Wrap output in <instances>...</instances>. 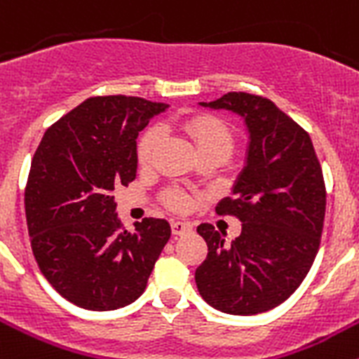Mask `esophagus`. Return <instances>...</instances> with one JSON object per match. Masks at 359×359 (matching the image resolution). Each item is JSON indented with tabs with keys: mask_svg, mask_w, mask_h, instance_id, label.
<instances>
[{
	"mask_svg": "<svg viewBox=\"0 0 359 359\" xmlns=\"http://www.w3.org/2000/svg\"><path fill=\"white\" fill-rule=\"evenodd\" d=\"M170 228H172L174 236H183V233L192 231V224L185 223V221H172V223H170Z\"/></svg>",
	"mask_w": 359,
	"mask_h": 359,
	"instance_id": "obj_1",
	"label": "esophagus"
}]
</instances>
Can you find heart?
Instances as JSON below:
<instances>
[{"instance_id": "b5f03b06", "label": "heart", "mask_w": 359, "mask_h": 359, "mask_svg": "<svg viewBox=\"0 0 359 359\" xmlns=\"http://www.w3.org/2000/svg\"><path fill=\"white\" fill-rule=\"evenodd\" d=\"M182 128L185 129L187 135L192 138L199 154H219L226 160L230 152L233 151L236 136L233 131L228 128V123L214 115H196L183 120ZM163 131L158 126H152L142 135L138 142V161L142 165H149L154 158L158 145L161 142ZM165 205L174 212H185L192 205V199L185 190L170 187L163 192Z\"/></svg>"}]
</instances>
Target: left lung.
Instances as JSON below:
<instances>
[{
	"label": "left lung",
	"instance_id": "8db88e82",
	"mask_svg": "<svg viewBox=\"0 0 359 359\" xmlns=\"http://www.w3.org/2000/svg\"><path fill=\"white\" fill-rule=\"evenodd\" d=\"M210 109L239 115L248 129L246 163L219 215H236L241 236L224 243L203 223L198 233L208 255L196 269L203 300L228 315H259L297 291L320 248L325 217V183L309 135L271 100L231 91Z\"/></svg>",
	"mask_w": 359,
	"mask_h": 359
}]
</instances>
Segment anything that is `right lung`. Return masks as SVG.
Returning <instances> with one entry per match:
<instances>
[{
  "label": "right lung",
  "instance_id": "1",
  "mask_svg": "<svg viewBox=\"0 0 359 359\" xmlns=\"http://www.w3.org/2000/svg\"><path fill=\"white\" fill-rule=\"evenodd\" d=\"M165 104L91 97L46 129L30 165L25 212L32 252L57 293L91 311L129 306L170 239L165 219L128 231L115 187L136 177V138Z\"/></svg>",
  "mask_w": 359,
  "mask_h": 359
}]
</instances>
